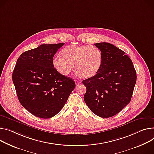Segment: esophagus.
<instances>
[{
	"label": "esophagus",
	"mask_w": 154,
	"mask_h": 154,
	"mask_svg": "<svg viewBox=\"0 0 154 154\" xmlns=\"http://www.w3.org/2000/svg\"><path fill=\"white\" fill-rule=\"evenodd\" d=\"M81 83V82L80 81H79V80H75V83L76 85H79V84H80V83Z\"/></svg>",
	"instance_id": "obj_1"
}]
</instances>
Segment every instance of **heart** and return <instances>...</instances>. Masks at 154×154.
Masks as SVG:
<instances>
[{"label": "heart", "instance_id": "1", "mask_svg": "<svg viewBox=\"0 0 154 154\" xmlns=\"http://www.w3.org/2000/svg\"><path fill=\"white\" fill-rule=\"evenodd\" d=\"M61 54L62 58H53L52 64L63 76L71 73L74 65L78 75L89 79L99 72L102 65V52L95 46L70 45L61 50Z\"/></svg>", "mask_w": 154, "mask_h": 154}]
</instances>
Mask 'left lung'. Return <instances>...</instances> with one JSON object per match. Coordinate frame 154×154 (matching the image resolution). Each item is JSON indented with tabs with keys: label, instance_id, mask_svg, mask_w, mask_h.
I'll return each mask as SVG.
<instances>
[{
	"label": "left lung",
	"instance_id": "left-lung-1",
	"mask_svg": "<svg viewBox=\"0 0 154 154\" xmlns=\"http://www.w3.org/2000/svg\"><path fill=\"white\" fill-rule=\"evenodd\" d=\"M94 45L102 52V65L94 77L83 80L87 88L83 98L92 112L109 118L130 102L136 72L132 61L122 50L106 42Z\"/></svg>",
	"mask_w": 154,
	"mask_h": 154
}]
</instances>
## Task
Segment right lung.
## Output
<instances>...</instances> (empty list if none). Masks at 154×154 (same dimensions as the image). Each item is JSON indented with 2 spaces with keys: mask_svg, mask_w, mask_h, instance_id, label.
Listing matches in <instances>:
<instances>
[{
  "mask_svg": "<svg viewBox=\"0 0 154 154\" xmlns=\"http://www.w3.org/2000/svg\"><path fill=\"white\" fill-rule=\"evenodd\" d=\"M64 43L42 44L23 53L12 79L21 104L34 116L49 119L65 105L75 87L72 79L61 75L52 64L54 55Z\"/></svg>",
  "mask_w": 154,
  "mask_h": 154,
  "instance_id": "right-lung-1",
  "label": "right lung"
}]
</instances>
